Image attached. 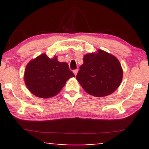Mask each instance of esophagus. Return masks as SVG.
<instances>
[{
	"mask_svg": "<svg viewBox=\"0 0 149 149\" xmlns=\"http://www.w3.org/2000/svg\"><path fill=\"white\" fill-rule=\"evenodd\" d=\"M73 72H74V74L75 75H77V72H78V69H76V70H73Z\"/></svg>",
	"mask_w": 149,
	"mask_h": 149,
	"instance_id": "esophagus-1",
	"label": "esophagus"
}]
</instances>
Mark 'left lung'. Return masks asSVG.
I'll return each instance as SVG.
<instances>
[{
	"label": "left lung",
	"instance_id": "8db88e82",
	"mask_svg": "<svg viewBox=\"0 0 149 149\" xmlns=\"http://www.w3.org/2000/svg\"><path fill=\"white\" fill-rule=\"evenodd\" d=\"M76 78L84 90L95 97L114 92L121 84L123 70L113 55L99 49L97 54L84 56Z\"/></svg>",
	"mask_w": 149,
	"mask_h": 149
}]
</instances>
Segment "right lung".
<instances>
[{
	"mask_svg": "<svg viewBox=\"0 0 149 149\" xmlns=\"http://www.w3.org/2000/svg\"><path fill=\"white\" fill-rule=\"evenodd\" d=\"M72 77L75 76L67 63L58 62L57 57L50 59L42 54L26 66L24 81L34 95L47 98L58 94Z\"/></svg>",
	"mask_w": 149,
	"mask_h": 149,
	"instance_id": "1",
	"label": "right lung"
}]
</instances>
